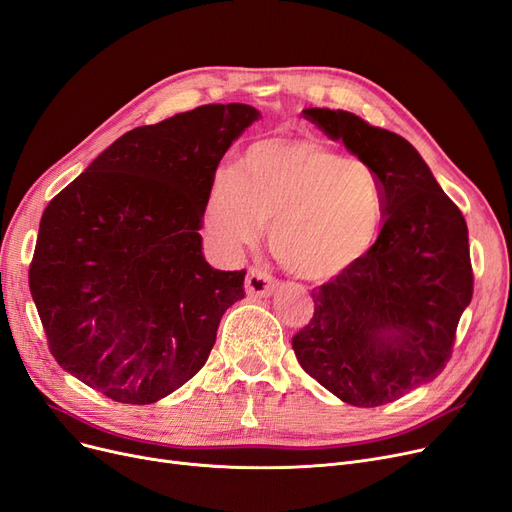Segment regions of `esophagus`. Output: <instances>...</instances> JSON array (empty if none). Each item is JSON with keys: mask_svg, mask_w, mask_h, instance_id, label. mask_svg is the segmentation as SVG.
Listing matches in <instances>:
<instances>
[{"mask_svg": "<svg viewBox=\"0 0 512 512\" xmlns=\"http://www.w3.org/2000/svg\"><path fill=\"white\" fill-rule=\"evenodd\" d=\"M276 278H272L268 272L251 268L247 274V280H244V291L251 299H263L270 297L276 288Z\"/></svg>", "mask_w": 512, "mask_h": 512, "instance_id": "esophagus-1", "label": "esophagus"}]
</instances>
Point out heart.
<instances>
[{"mask_svg": "<svg viewBox=\"0 0 512 512\" xmlns=\"http://www.w3.org/2000/svg\"><path fill=\"white\" fill-rule=\"evenodd\" d=\"M387 215L381 175L316 136H274L244 148L238 169L219 167L205 228L224 253L255 244L270 224V249L286 272L326 282L374 249Z\"/></svg>", "mask_w": 512, "mask_h": 512, "instance_id": "obj_1", "label": "heart"}]
</instances>
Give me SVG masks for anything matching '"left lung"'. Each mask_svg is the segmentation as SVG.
<instances>
[{
  "label": "left lung",
  "instance_id": "left-lung-1",
  "mask_svg": "<svg viewBox=\"0 0 512 512\" xmlns=\"http://www.w3.org/2000/svg\"><path fill=\"white\" fill-rule=\"evenodd\" d=\"M303 117L376 169L387 215L366 259L311 291L314 318L293 349L345 404L383 406L433 381L452 358L473 297L469 230L408 140L347 110L305 108Z\"/></svg>",
  "mask_w": 512,
  "mask_h": 512
}]
</instances>
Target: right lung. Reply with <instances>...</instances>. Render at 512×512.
I'll return each mask as SVG.
<instances>
[{"label": "right lung", "mask_w": 512, "mask_h": 512, "mask_svg": "<svg viewBox=\"0 0 512 512\" xmlns=\"http://www.w3.org/2000/svg\"><path fill=\"white\" fill-rule=\"evenodd\" d=\"M259 119L205 104L110 144L41 215L29 286L56 362L121 404H154L201 370L244 270L203 255L211 177Z\"/></svg>", "instance_id": "add662e5"}]
</instances>
